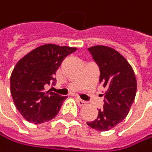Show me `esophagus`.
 Here are the masks:
<instances>
[{"label": "esophagus", "instance_id": "obj_1", "mask_svg": "<svg viewBox=\"0 0 152 152\" xmlns=\"http://www.w3.org/2000/svg\"><path fill=\"white\" fill-rule=\"evenodd\" d=\"M75 100H77V102L78 106H84V105H86V102H85V101L81 100V99H80V98H78V97L75 98Z\"/></svg>", "mask_w": 152, "mask_h": 152}]
</instances>
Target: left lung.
I'll return each instance as SVG.
<instances>
[{
  "instance_id": "obj_1",
  "label": "left lung",
  "mask_w": 152,
  "mask_h": 152,
  "mask_svg": "<svg viewBox=\"0 0 152 152\" xmlns=\"http://www.w3.org/2000/svg\"><path fill=\"white\" fill-rule=\"evenodd\" d=\"M100 68V83L105 88L104 105L96 119L86 124L99 131H109L127 116L134 101L137 83L128 61L116 50L103 45L88 48Z\"/></svg>"
}]
</instances>
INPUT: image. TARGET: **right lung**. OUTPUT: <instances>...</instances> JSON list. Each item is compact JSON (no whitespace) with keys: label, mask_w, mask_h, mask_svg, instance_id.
Wrapping results in <instances>:
<instances>
[{"label":"right lung","mask_w":152,"mask_h":152,"mask_svg":"<svg viewBox=\"0 0 152 152\" xmlns=\"http://www.w3.org/2000/svg\"><path fill=\"white\" fill-rule=\"evenodd\" d=\"M75 47L44 44L24 56L10 75V94L17 110L28 122L42 124L55 118L66 96L45 91L55 85L53 77L63 59Z\"/></svg>","instance_id":"add662e5"}]
</instances>
